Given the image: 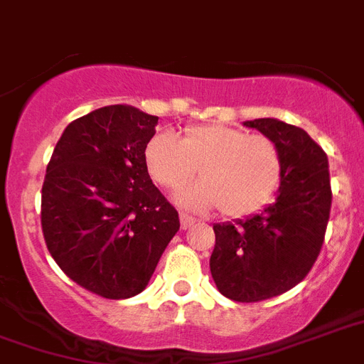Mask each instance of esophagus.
Instances as JSON below:
<instances>
[{
    "label": "esophagus",
    "instance_id": "34e87169",
    "mask_svg": "<svg viewBox=\"0 0 364 364\" xmlns=\"http://www.w3.org/2000/svg\"><path fill=\"white\" fill-rule=\"evenodd\" d=\"M179 220H181V228H183V230L191 228L192 224L196 223V220H194V218L188 217V215H185V213H181V215H179Z\"/></svg>",
    "mask_w": 364,
    "mask_h": 364
}]
</instances>
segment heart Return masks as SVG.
<instances>
[{"label":"heart","instance_id":"heart-1","mask_svg":"<svg viewBox=\"0 0 364 364\" xmlns=\"http://www.w3.org/2000/svg\"><path fill=\"white\" fill-rule=\"evenodd\" d=\"M146 166L153 181L177 191L196 173L202 181L177 196L183 208L209 211L220 208L233 218L264 209L282 179V156L271 138L228 125H196L181 138L156 132L147 141Z\"/></svg>","mask_w":364,"mask_h":364}]
</instances>
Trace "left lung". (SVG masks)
Segmentation results:
<instances>
[{"instance_id":"1","label":"left lung","mask_w":364,"mask_h":364,"mask_svg":"<svg viewBox=\"0 0 364 364\" xmlns=\"http://www.w3.org/2000/svg\"><path fill=\"white\" fill-rule=\"evenodd\" d=\"M245 125L279 147L280 188L264 211L213 226L209 267L224 297L258 303L284 294L309 274L323 245L333 194L326 151L303 129L273 117Z\"/></svg>"}]
</instances>
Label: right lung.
<instances>
[{"mask_svg":"<svg viewBox=\"0 0 364 364\" xmlns=\"http://www.w3.org/2000/svg\"><path fill=\"white\" fill-rule=\"evenodd\" d=\"M156 123L134 106L93 110L67 125L46 166L48 252L70 280L106 299L140 294L179 230L144 159Z\"/></svg>","mask_w":364,"mask_h":364,"instance_id":"1","label":"right lung"}]
</instances>
